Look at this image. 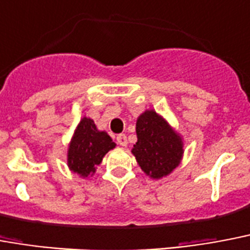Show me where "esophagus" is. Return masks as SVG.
<instances>
[{
  "label": "esophagus",
  "mask_w": 250,
  "mask_h": 250,
  "mask_svg": "<svg viewBox=\"0 0 250 250\" xmlns=\"http://www.w3.org/2000/svg\"><path fill=\"white\" fill-rule=\"evenodd\" d=\"M116 142H117V145L123 146V147H126L127 146V138L125 134H119L116 137Z\"/></svg>",
  "instance_id": "obj_1"
}]
</instances>
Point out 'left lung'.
<instances>
[{
	"label": "left lung",
	"mask_w": 250,
	"mask_h": 250,
	"mask_svg": "<svg viewBox=\"0 0 250 250\" xmlns=\"http://www.w3.org/2000/svg\"><path fill=\"white\" fill-rule=\"evenodd\" d=\"M138 142L133 155L146 174L165 177L178 167L183 148L177 133L155 111H146L137 120Z\"/></svg>",
	"instance_id": "left-lung-1"
}]
</instances>
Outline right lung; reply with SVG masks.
<instances>
[{"mask_svg":"<svg viewBox=\"0 0 250 250\" xmlns=\"http://www.w3.org/2000/svg\"><path fill=\"white\" fill-rule=\"evenodd\" d=\"M115 146L105 131L98 130L93 120L83 117L69 145L68 167L77 174L87 177L95 171V165H99L103 156Z\"/></svg>","mask_w":250,"mask_h":250,"instance_id":"right-lung-1","label":"right lung"}]
</instances>
